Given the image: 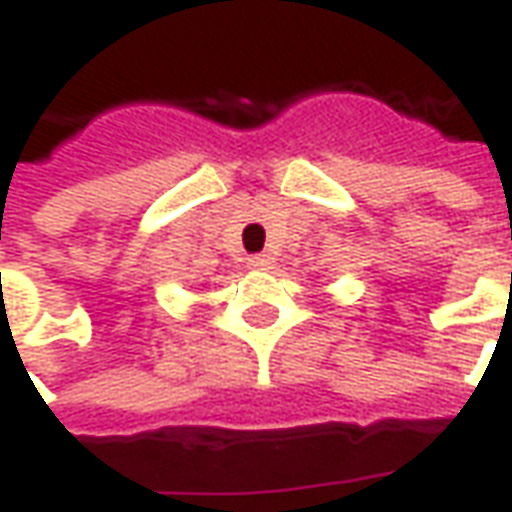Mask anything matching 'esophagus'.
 Here are the masks:
<instances>
[{"mask_svg": "<svg viewBox=\"0 0 512 512\" xmlns=\"http://www.w3.org/2000/svg\"><path fill=\"white\" fill-rule=\"evenodd\" d=\"M248 264L253 270H267V267H270V259H267V256H253Z\"/></svg>", "mask_w": 512, "mask_h": 512, "instance_id": "esophagus-1", "label": "esophagus"}]
</instances>
